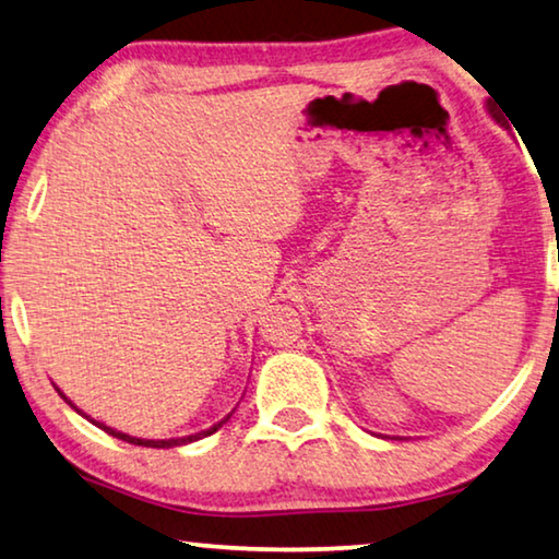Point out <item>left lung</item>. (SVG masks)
Returning a JSON list of instances; mask_svg holds the SVG:
<instances>
[{
  "label": "left lung",
  "instance_id": "8db88e82",
  "mask_svg": "<svg viewBox=\"0 0 559 559\" xmlns=\"http://www.w3.org/2000/svg\"><path fill=\"white\" fill-rule=\"evenodd\" d=\"M492 112H495V110H492ZM495 115H497V112H495Z\"/></svg>",
  "mask_w": 559,
  "mask_h": 559
}]
</instances>
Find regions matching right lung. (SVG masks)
I'll use <instances>...</instances> for the list:
<instances>
[{"mask_svg":"<svg viewBox=\"0 0 559 559\" xmlns=\"http://www.w3.org/2000/svg\"><path fill=\"white\" fill-rule=\"evenodd\" d=\"M60 391V389H57ZM60 396L64 399L67 404L72 406V402L70 399H67L62 391H60ZM230 419V414L226 416V419L223 421H218L215 424V427H211V429H205V431H198V435H190V437H180V439H160V441H155V439H138V437H130V435H122V431H115V429H110V427H105V424H99V421H95V419H90V421H95L99 429L103 431H107V435H112V437H118V439H122V441H128V444H135V447H153V449H165V447H180V444H188V441H198V439H203V437H211L213 431H218L223 424H226Z\"/></svg>","mask_w":559,"mask_h":559,"instance_id":"1","label":"right lung"}]
</instances>
